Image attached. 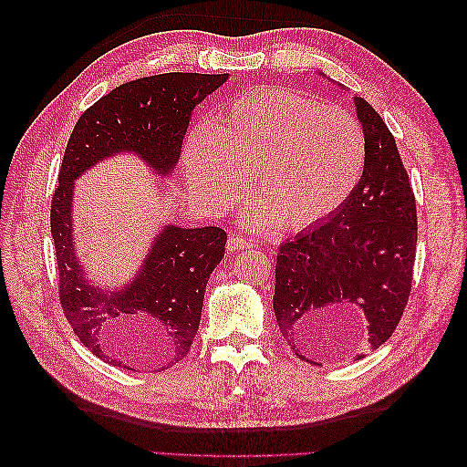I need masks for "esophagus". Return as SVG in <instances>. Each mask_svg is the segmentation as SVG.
<instances>
[{"label":"esophagus","instance_id":"obj_1","mask_svg":"<svg viewBox=\"0 0 467 467\" xmlns=\"http://www.w3.org/2000/svg\"><path fill=\"white\" fill-rule=\"evenodd\" d=\"M253 245H255V244H253L251 242V239H247V237H242V235H232L230 239H228V249L230 251H242V249H251Z\"/></svg>","mask_w":467,"mask_h":467}]
</instances>
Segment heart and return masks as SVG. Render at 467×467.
I'll use <instances>...</instances> for the list:
<instances>
[{
    "mask_svg": "<svg viewBox=\"0 0 467 467\" xmlns=\"http://www.w3.org/2000/svg\"><path fill=\"white\" fill-rule=\"evenodd\" d=\"M366 136L355 115L288 89L237 95L202 122L182 148L191 192L210 210H228L249 187L259 201L253 223L309 228L337 212L358 185Z\"/></svg>",
    "mask_w": 467,
    "mask_h": 467,
    "instance_id": "heart-1",
    "label": "heart"
}]
</instances>
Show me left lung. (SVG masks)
Instances as JSON below:
<instances>
[{"label":"left lung","instance_id":"8db88e82","mask_svg":"<svg viewBox=\"0 0 467 467\" xmlns=\"http://www.w3.org/2000/svg\"><path fill=\"white\" fill-rule=\"evenodd\" d=\"M355 107L366 136L358 185L335 214L282 244L276 255V323L309 364L350 317L364 325L368 348L384 345L411 294L415 194L386 122L362 97Z\"/></svg>","mask_w":467,"mask_h":467}]
</instances>
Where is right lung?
I'll return each mask as SVG.
<instances>
[{
    "mask_svg": "<svg viewBox=\"0 0 467 467\" xmlns=\"http://www.w3.org/2000/svg\"><path fill=\"white\" fill-rule=\"evenodd\" d=\"M228 81V74H160L122 83L79 117L67 140L50 232L58 265L60 304L79 341L101 360L129 368L144 345L160 370L187 357L199 331L206 282L223 259L222 228L163 225L136 276L119 290L91 285L74 245L76 179L99 161L136 153L158 177L173 171L194 107Z\"/></svg>",
    "mask_w": 467,
    "mask_h": 467,
    "instance_id": "add662e5",
    "label": "right lung"
}]
</instances>
